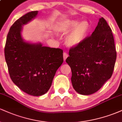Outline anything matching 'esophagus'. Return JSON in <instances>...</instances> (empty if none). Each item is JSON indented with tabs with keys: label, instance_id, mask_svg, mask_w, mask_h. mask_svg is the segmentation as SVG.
Returning a JSON list of instances; mask_svg holds the SVG:
<instances>
[{
	"label": "esophagus",
	"instance_id": "1",
	"mask_svg": "<svg viewBox=\"0 0 122 122\" xmlns=\"http://www.w3.org/2000/svg\"><path fill=\"white\" fill-rule=\"evenodd\" d=\"M68 57V53H66V52H64V54H63V57H64V60L65 61L66 59L67 58V57Z\"/></svg>",
	"mask_w": 122,
	"mask_h": 122
}]
</instances>
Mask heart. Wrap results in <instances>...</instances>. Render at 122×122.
<instances>
[{"label":"heart","mask_w":122,"mask_h":122,"mask_svg":"<svg viewBox=\"0 0 122 122\" xmlns=\"http://www.w3.org/2000/svg\"><path fill=\"white\" fill-rule=\"evenodd\" d=\"M91 25L88 21L80 22L79 19H66L61 22L56 31L59 34H66L65 43L69 47H76L84 41L91 31Z\"/></svg>","instance_id":"1"}]
</instances>
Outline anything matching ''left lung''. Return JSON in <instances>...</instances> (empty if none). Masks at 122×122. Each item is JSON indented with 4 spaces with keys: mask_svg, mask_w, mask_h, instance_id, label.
<instances>
[{
    "mask_svg": "<svg viewBox=\"0 0 122 122\" xmlns=\"http://www.w3.org/2000/svg\"><path fill=\"white\" fill-rule=\"evenodd\" d=\"M66 62L72 70L75 90L91 95L101 88L112 75L117 51L112 30L103 18L90 37L81 44L71 47Z\"/></svg>",
    "mask_w": 122,
    "mask_h": 122,
    "instance_id": "1",
    "label": "left lung"
}]
</instances>
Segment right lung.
Returning <instances> with one entry per match:
<instances>
[{
    "label": "right lung",
    "instance_id": "right-lung-1",
    "mask_svg": "<svg viewBox=\"0 0 122 122\" xmlns=\"http://www.w3.org/2000/svg\"><path fill=\"white\" fill-rule=\"evenodd\" d=\"M38 11L28 12L12 25L7 37L5 59L12 81L32 96L44 95L51 86L57 70L64 61L63 50L25 42L22 26L36 17Z\"/></svg>",
    "mask_w": 122,
    "mask_h": 122
}]
</instances>
